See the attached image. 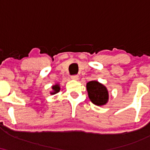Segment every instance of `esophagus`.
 Returning a JSON list of instances; mask_svg holds the SVG:
<instances>
[{
    "label": "esophagus",
    "instance_id": "esophagus-1",
    "mask_svg": "<svg viewBox=\"0 0 150 150\" xmlns=\"http://www.w3.org/2000/svg\"><path fill=\"white\" fill-rule=\"evenodd\" d=\"M71 79L73 80H77L79 79V76L78 75H73L71 76Z\"/></svg>",
    "mask_w": 150,
    "mask_h": 150
}]
</instances>
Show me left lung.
I'll list each match as a JSON object with an SVG mask.
<instances>
[{
    "label": "left lung",
    "instance_id": "1",
    "mask_svg": "<svg viewBox=\"0 0 150 150\" xmlns=\"http://www.w3.org/2000/svg\"><path fill=\"white\" fill-rule=\"evenodd\" d=\"M90 101L97 106H104L108 101V91L103 84L97 80L89 81L86 85Z\"/></svg>",
    "mask_w": 150,
    "mask_h": 150
}]
</instances>
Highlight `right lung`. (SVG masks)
Returning a JSON list of instances; mask_svg holds the SVG:
<instances>
[{
  "mask_svg": "<svg viewBox=\"0 0 150 150\" xmlns=\"http://www.w3.org/2000/svg\"><path fill=\"white\" fill-rule=\"evenodd\" d=\"M51 88H52V91L50 92V94H51V95H52V94H56V93H58L60 90H61V87H60L59 84H56V85H52Z\"/></svg>",
  "mask_w": 150,
  "mask_h": 150,
  "instance_id": "right-lung-1",
  "label": "right lung"
}]
</instances>
